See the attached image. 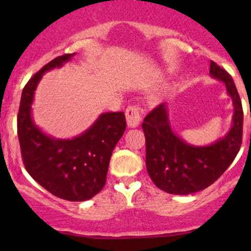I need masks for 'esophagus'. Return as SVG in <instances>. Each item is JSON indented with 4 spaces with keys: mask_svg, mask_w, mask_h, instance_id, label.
Segmentation results:
<instances>
[{
    "mask_svg": "<svg viewBox=\"0 0 251 251\" xmlns=\"http://www.w3.org/2000/svg\"><path fill=\"white\" fill-rule=\"evenodd\" d=\"M126 121H127V126L130 128H135L140 125L141 123V114L140 109L136 105H131L126 109Z\"/></svg>",
    "mask_w": 251,
    "mask_h": 251,
    "instance_id": "esophagus-1",
    "label": "esophagus"
}]
</instances>
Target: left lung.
<instances>
[{"mask_svg":"<svg viewBox=\"0 0 251 251\" xmlns=\"http://www.w3.org/2000/svg\"><path fill=\"white\" fill-rule=\"evenodd\" d=\"M210 75L226 87L233 103L228 132L207 146H196L175 133L166 103L151 110L142 124L146 136V166L151 181L170 194L203 191L227 170L240 149L243 108L233 78L216 63H210Z\"/></svg>","mask_w":251,"mask_h":251,"instance_id":"1","label":"left lung"}]
</instances>
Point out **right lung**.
I'll return each mask as SVG.
<instances>
[{
	"label": "right lung",
	"instance_id": "obj_1",
	"mask_svg": "<svg viewBox=\"0 0 251 251\" xmlns=\"http://www.w3.org/2000/svg\"><path fill=\"white\" fill-rule=\"evenodd\" d=\"M75 53L50 60L25 85L17 126L20 151L30 176L53 196L83 201L102 191L116 143L126 128L123 111L103 113L82 133L73 138H55L41 130L32 118L35 91L45 73L62 68Z\"/></svg>",
	"mask_w": 251,
	"mask_h": 251
}]
</instances>
